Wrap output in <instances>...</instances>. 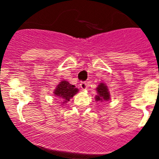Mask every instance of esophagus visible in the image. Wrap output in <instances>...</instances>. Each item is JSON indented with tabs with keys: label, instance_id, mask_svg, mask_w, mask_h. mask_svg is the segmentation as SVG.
I'll use <instances>...</instances> for the list:
<instances>
[{
	"label": "esophagus",
	"instance_id": "obj_1",
	"mask_svg": "<svg viewBox=\"0 0 159 159\" xmlns=\"http://www.w3.org/2000/svg\"><path fill=\"white\" fill-rule=\"evenodd\" d=\"M80 88H82L83 90H87L88 89V84L86 82H80Z\"/></svg>",
	"mask_w": 159,
	"mask_h": 159
}]
</instances>
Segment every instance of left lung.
<instances>
[{
	"mask_svg": "<svg viewBox=\"0 0 159 159\" xmlns=\"http://www.w3.org/2000/svg\"><path fill=\"white\" fill-rule=\"evenodd\" d=\"M98 95L95 96L96 101H107L110 99V92H108L107 87L103 83L99 84L96 88Z\"/></svg>",
	"mask_w": 159,
	"mask_h": 159,
	"instance_id": "obj_1",
	"label": "left lung"
}]
</instances>
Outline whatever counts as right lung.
Listing matches in <instances>:
<instances>
[{"label": "right lung", "mask_w": 159, "mask_h": 159, "mask_svg": "<svg viewBox=\"0 0 159 159\" xmlns=\"http://www.w3.org/2000/svg\"><path fill=\"white\" fill-rule=\"evenodd\" d=\"M78 88H75L74 85H71L67 81L63 80L57 85V88L55 89L54 95L64 99L63 103H64L69 101V99L72 98L78 92Z\"/></svg>", "instance_id": "obj_1"}]
</instances>
